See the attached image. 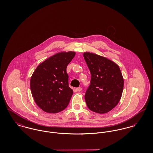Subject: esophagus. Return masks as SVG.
<instances>
[{
    "instance_id": "34e87169",
    "label": "esophagus",
    "mask_w": 153,
    "mask_h": 153,
    "mask_svg": "<svg viewBox=\"0 0 153 153\" xmlns=\"http://www.w3.org/2000/svg\"><path fill=\"white\" fill-rule=\"evenodd\" d=\"M82 88L81 87H79L77 88H76V91H78V92H80V91H82Z\"/></svg>"
}]
</instances>
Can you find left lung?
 <instances>
[{
	"instance_id": "left-lung-1",
	"label": "left lung",
	"mask_w": 153,
	"mask_h": 153,
	"mask_svg": "<svg viewBox=\"0 0 153 153\" xmlns=\"http://www.w3.org/2000/svg\"><path fill=\"white\" fill-rule=\"evenodd\" d=\"M83 55L91 74V84L85 95L87 107L97 113H107L122 96L124 79L121 70L105 57L88 52Z\"/></svg>"
}]
</instances>
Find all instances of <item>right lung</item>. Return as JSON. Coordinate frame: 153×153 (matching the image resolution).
Instances as JSON below:
<instances>
[{"instance_id":"right-lung-1","label":"right lung","mask_w":153,"mask_h":153,"mask_svg":"<svg viewBox=\"0 0 153 153\" xmlns=\"http://www.w3.org/2000/svg\"><path fill=\"white\" fill-rule=\"evenodd\" d=\"M75 52H61L48 58L37 66L30 81V91L37 105L48 113L65 109L73 91L68 86L66 67Z\"/></svg>"}]
</instances>
